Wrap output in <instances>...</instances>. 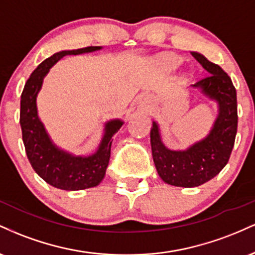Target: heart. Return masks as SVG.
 <instances>
[{
	"label": "heart",
	"instance_id": "1",
	"mask_svg": "<svg viewBox=\"0 0 255 255\" xmlns=\"http://www.w3.org/2000/svg\"><path fill=\"white\" fill-rule=\"evenodd\" d=\"M163 62H164L166 68L174 69V68H176V67L178 66V63H180V58L176 56H168L164 58V61H163Z\"/></svg>",
	"mask_w": 255,
	"mask_h": 255
}]
</instances>
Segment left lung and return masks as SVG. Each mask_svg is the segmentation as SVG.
Instances as JSON below:
<instances>
[{"label":"left lung","instance_id":"obj_1","mask_svg":"<svg viewBox=\"0 0 255 255\" xmlns=\"http://www.w3.org/2000/svg\"><path fill=\"white\" fill-rule=\"evenodd\" d=\"M192 55L209 73L194 87H200L205 95L219 104V115L211 133L187 151L168 150L160 141L154 122L150 134L158 175L164 182L178 187L200 186L218 175L229 160L238 131V98L230 77L201 54Z\"/></svg>","mask_w":255,"mask_h":255}]
</instances>
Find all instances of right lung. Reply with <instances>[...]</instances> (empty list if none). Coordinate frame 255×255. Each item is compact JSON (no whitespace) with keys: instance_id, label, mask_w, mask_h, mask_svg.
Masks as SVG:
<instances>
[{"instance_id":"right-lung-1","label":"right lung","mask_w":255,"mask_h":255,"mask_svg":"<svg viewBox=\"0 0 255 255\" xmlns=\"http://www.w3.org/2000/svg\"><path fill=\"white\" fill-rule=\"evenodd\" d=\"M101 49L87 46L78 50L61 51L46 58L32 72L26 81L20 101V126L25 151L34 171L45 182L64 191H80L95 187L103 180L111 153V137L118 133L124 122L110 121L105 127V135L99 148L90 157H74L60 151L51 144L42 122L37 115L36 97L43 78L60 58L66 55H78Z\"/></svg>"}]
</instances>
